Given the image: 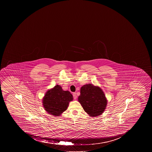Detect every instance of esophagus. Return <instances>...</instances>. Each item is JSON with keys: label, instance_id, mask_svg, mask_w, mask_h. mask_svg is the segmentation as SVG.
Wrapping results in <instances>:
<instances>
[{"label": "esophagus", "instance_id": "1", "mask_svg": "<svg viewBox=\"0 0 152 152\" xmlns=\"http://www.w3.org/2000/svg\"><path fill=\"white\" fill-rule=\"evenodd\" d=\"M72 95H73V97H74V99L75 100H76V99H77V95H76V93H73Z\"/></svg>", "mask_w": 152, "mask_h": 152}]
</instances>
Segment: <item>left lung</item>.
I'll return each instance as SVG.
<instances>
[{"label": "left lung", "instance_id": "left-lung-1", "mask_svg": "<svg viewBox=\"0 0 152 152\" xmlns=\"http://www.w3.org/2000/svg\"><path fill=\"white\" fill-rule=\"evenodd\" d=\"M78 100L90 117L101 115L107 105V100L102 89L91 84L84 85L81 87Z\"/></svg>", "mask_w": 152, "mask_h": 152}]
</instances>
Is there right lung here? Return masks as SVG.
<instances>
[{"label": "right lung", "mask_w": 152, "mask_h": 152, "mask_svg": "<svg viewBox=\"0 0 152 152\" xmlns=\"http://www.w3.org/2000/svg\"><path fill=\"white\" fill-rule=\"evenodd\" d=\"M73 100L72 95L68 91H64L57 85L46 92L43 98L45 110L50 115L59 116L67 109L69 102Z\"/></svg>", "instance_id": "obj_1"}]
</instances>
